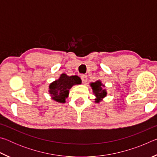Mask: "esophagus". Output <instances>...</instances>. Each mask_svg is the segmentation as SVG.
Segmentation results:
<instances>
[{
  "mask_svg": "<svg viewBox=\"0 0 157 157\" xmlns=\"http://www.w3.org/2000/svg\"><path fill=\"white\" fill-rule=\"evenodd\" d=\"M81 79L82 82H83L84 84H86L87 82V76L85 75H81Z\"/></svg>",
  "mask_w": 157,
  "mask_h": 157,
  "instance_id": "obj_1",
  "label": "esophagus"
}]
</instances>
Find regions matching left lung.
<instances>
[{"instance_id":"left-lung-1","label":"left lung","mask_w":157,"mask_h":157,"mask_svg":"<svg viewBox=\"0 0 157 157\" xmlns=\"http://www.w3.org/2000/svg\"><path fill=\"white\" fill-rule=\"evenodd\" d=\"M90 86L91 87L93 94L95 96V102L99 103L107 95V89L105 88V85L102 83L101 80L95 81V82H91Z\"/></svg>"}]
</instances>
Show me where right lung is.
Instances as JSON below:
<instances>
[{
	"label": "right lung",
	"mask_w": 157,
	"mask_h": 157,
	"mask_svg": "<svg viewBox=\"0 0 157 157\" xmlns=\"http://www.w3.org/2000/svg\"><path fill=\"white\" fill-rule=\"evenodd\" d=\"M82 84L78 75L68 76L66 73L61 74L59 79L51 82L48 86V94L52 100L59 103H65L70 90L74 85Z\"/></svg>",
	"instance_id": "1"
}]
</instances>
